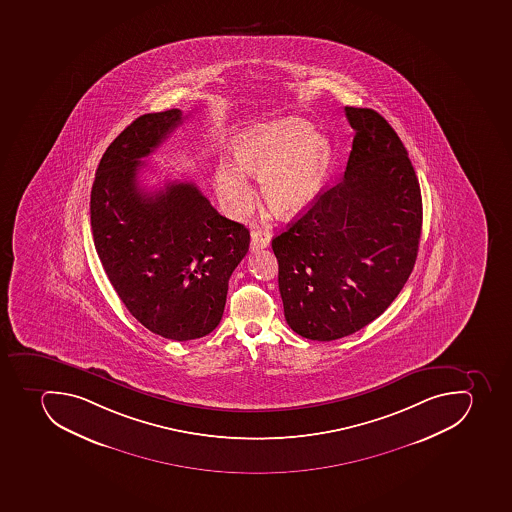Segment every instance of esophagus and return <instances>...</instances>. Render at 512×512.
<instances>
[{"mask_svg": "<svg viewBox=\"0 0 512 512\" xmlns=\"http://www.w3.org/2000/svg\"><path fill=\"white\" fill-rule=\"evenodd\" d=\"M271 243V233L266 230H254L251 233V250H264Z\"/></svg>", "mask_w": 512, "mask_h": 512, "instance_id": "esophagus-1", "label": "esophagus"}]
</instances>
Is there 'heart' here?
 Here are the masks:
<instances>
[{
	"instance_id": "b5f03b06",
	"label": "heart",
	"mask_w": 512,
	"mask_h": 512,
	"mask_svg": "<svg viewBox=\"0 0 512 512\" xmlns=\"http://www.w3.org/2000/svg\"><path fill=\"white\" fill-rule=\"evenodd\" d=\"M331 146L301 118H279L246 129L235 144V160L220 159L214 188L224 211L243 217L253 204L246 175L261 178L262 196L280 215H292L310 204L323 185Z\"/></svg>"
}]
</instances>
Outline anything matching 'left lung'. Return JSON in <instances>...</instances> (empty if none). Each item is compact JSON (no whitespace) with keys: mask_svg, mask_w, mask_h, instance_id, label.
Wrapping results in <instances>:
<instances>
[{"mask_svg":"<svg viewBox=\"0 0 512 512\" xmlns=\"http://www.w3.org/2000/svg\"><path fill=\"white\" fill-rule=\"evenodd\" d=\"M355 129L344 177L272 240L288 326L342 339L381 316L417 261L421 193L407 149L371 108L345 107Z\"/></svg>","mask_w":512,"mask_h":512,"instance_id":"left-lung-1","label":"left lung"}]
</instances>
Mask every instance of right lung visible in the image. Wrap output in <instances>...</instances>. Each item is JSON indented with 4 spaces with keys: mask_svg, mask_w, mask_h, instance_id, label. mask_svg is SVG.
<instances>
[{
    "mask_svg": "<svg viewBox=\"0 0 512 512\" xmlns=\"http://www.w3.org/2000/svg\"><path fill=\"white\" fill-rule=\"evenodd\" d=\"M183 121L178 108L139 116L108 146L91 191V225L115 292L142 326L165 339H199L219 326L228 279L250 248L189 181L147 193L144 157Z\"/></svg>",
    "mask_w": 512,
    "mask_h": 512,
    "instance_id": "obj_1",
    "label": "right lung"
}]
</instances>
